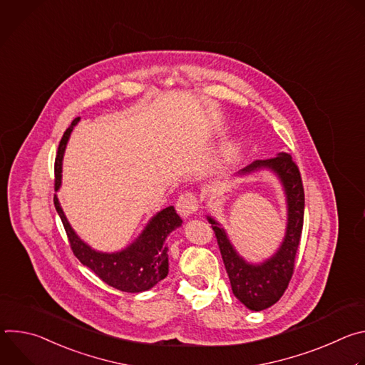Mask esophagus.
Here are the masks:
<instances>
[{"label":"esophagus","mask_w":365,"mask_h":365,"mask_svg":"<svg viewBox=\"0 0 365 365\" xmlns=\"http://www.w3.org/2000/svg\"><path fill=\"white\" fill-rule=\"evenodd\" d=\"M197 197L193 192H185L182 193L176 200V211L182 218H187L197 210Z\"/></svg>","instance_id":"1"}]
</instances>
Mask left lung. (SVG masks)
<instances>
[{"label": "left lung", "instance_id": "1", "mask_svg": "<svg viewBox=\"0 0 365 365\" xmlns=\"http://www.w3.org/2000/svg\"><path fill=\"white\" fill-rule=\"evenodd\" d=\"M259 169H270L279 176L287 202L286 235L273 257L259 264L247 263L234 250L224 228L214 218L207 217V221L212 224L234 296L250 310L255 312L270 307L286 292L294 272V259L300 244L304 215L303 183L292 155L279 153L276 158L255 160L241 169L238 175H248Z\"/></svg>", "mask_w": 365, "mask_h": 365}]
</instances>
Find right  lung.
Returning a JSON list of instances; mask_svg holds the SVG:
<instances>
[{
    "label": "right lung",
    "mask_w": 365,
    "mask_h": 365,
    "mask_svg": "<svg viewBox=\"0 0 365 365\" xmlns=\"http://www.w3.org/2000/svg\"><path fill=\"white\" fill-rule=\"evenodd\" d=\"M81 118H75L65 131L55 160V190L61 187L63 153L73 127ZM56 211L63 222L71 248L79 262L91 269L103 283L127 293H138L151 289L163 280L169 273L168 247L165 241L168 235L182 225V218L176 214L173 206L154 215L140 237L127 248L118 252H99L83 242L69 225L58 196L53 197Z\"/></svg>",
    "instance_id": "add662e5"
}]
</instances>
